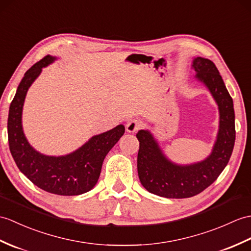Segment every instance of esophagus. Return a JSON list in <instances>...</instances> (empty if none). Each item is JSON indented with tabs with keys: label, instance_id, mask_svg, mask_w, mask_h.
<instances>
[{
	"label": "esophagus",
	"instance_id": "34e87169",
	"mask_svg": "<svg viewBox=\"0 0 251 251\" xmlns=\"http://www.w3.org/2000/svg\"><path fill=\"white\" fill-rule=\"evenodd\" d=\"M140 126H141V122H140L139 120H136V119L129 120L126 123V131L129 133H133V132L138 131Z\"/></svg>",
	"mask_w": 251,
	"mask_h": 251
}]
</instances>
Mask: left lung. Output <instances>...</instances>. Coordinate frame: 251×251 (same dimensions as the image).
<instances>
[{"label": "left lung", "mask_w": 251, "mask_h": 251, "mask_svg": "<svg viewBox=\"0 0 251 251\" xmlns=\"http://www.w3.org/2000/svg\"><path fill=\"white\" fill-rule=\"evenodd\" d=\"M191 68L196 80L207 87L219 110V129L211 154L202 161L178 165L165 155L150 130L137 133L140 182L151 194L171 199L194 197L212 185L228 165L235 142L233 100L217 67L211 60L197 56Z\"/></svg>", "instance_id": "obj_1"}]
</instances>
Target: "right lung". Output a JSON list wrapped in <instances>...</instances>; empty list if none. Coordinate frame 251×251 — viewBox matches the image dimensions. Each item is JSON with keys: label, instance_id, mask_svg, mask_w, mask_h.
Returning a JSON list of instances; mask_svg holds the SVG:
<instances>
[{"label": "right lung", "instance_id": "obj_1", "mask_svg": "<svg viewBox=\"0 0 251 251\" xmlns=\"http://www.w3.org/2000/svg\"><path fill=\"white\" fill-rule=\"evenodd\" d=\"M55 60V56L47 55L34 64L18 85L8 113L9 150L19 170L37 187L54 195L78 196L96 185L104 157L124 135L125 127L118 125L111 130L93 136L82 147L67 155L48 156L37 152L23 132V104L28 89L43 68Z\"/></svg>", "mask_w": 251, "mask_h": 251}]
</instances>
